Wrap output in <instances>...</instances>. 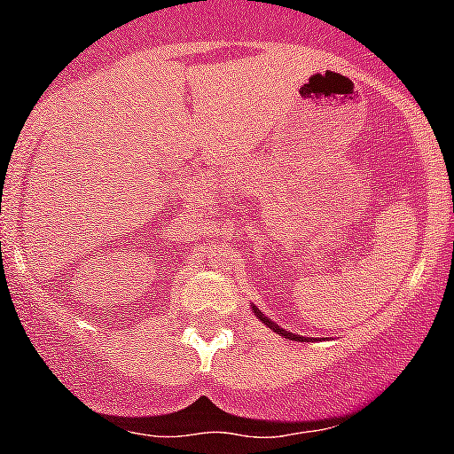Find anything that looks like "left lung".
I'll list each match as a JSON object with an SVG mask.
<instances>
[{
    "label": "left lung",
    "instance_id": "obj_1",
    "mask_svg": "<svg viewBox=\"0 0 454 454\" xmlns=\"http://www.w3.org/2000/svg\"><path fill=\"white\" fill-rule=\"evenodd\" d=\"M251 310H254V315L258 317V319L262 321V324H264L266 327H270L272 332H277V334H281L283 338H287V340H296V342H310V340H315V338H309V336H300V334H292V332L283 330V327L277 325L275 321H270L269 317H266L264 313H262V310H260L258 307H254V304H251Z\"/></svg>",
    "mask_w": 454,
    "mask_h": 454
}]
</instances>
